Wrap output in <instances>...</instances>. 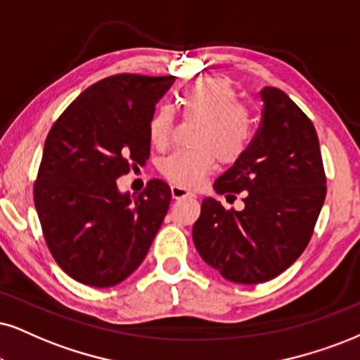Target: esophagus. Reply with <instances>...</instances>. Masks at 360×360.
Wrapping results in <instances>:
<instances>
[{"label":"esophagus","mask_w":360,"mask_h":360,"mask_svg":"<svg viewBox=\"0 0 360 360\" xmlns=\"http://www.w3.org/2000/svg\"><path fill=\"white\" fill-rule=\"evenodd\" d=\"M172 190V197L173 198H184V197H195L193 192H190V190L180 187V185H172L170 187Z\"/></svg>","instance_id":"34e87169"}]
</instances>
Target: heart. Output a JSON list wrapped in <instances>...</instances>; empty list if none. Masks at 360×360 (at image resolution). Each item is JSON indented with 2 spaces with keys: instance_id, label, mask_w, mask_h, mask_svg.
<instances>
[{
  "instance_id": "b5f03b06",
  "label": "heart",
  "mask_w": 360,
  "mask_h": 360,
  "mask_svg": "<svg viewBox=\"0 0 360 360\" xmlns=\"http://www.w3.org/2000/svg\"><path fill=\"white\" fill-rule=\"evenodd\" d=\"M176 101L185 117L202 120L195 136L198 148L176 150L162 160L160 170L173 184L195 188L214 170L217 157L224 163H233L242 157L250 141V120L233 88L220 78H200L190 83ZM172 108L158 106L148 123L152 145L163 148L172 139Z\"/></svg>"
}]
</instances>
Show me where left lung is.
Returning a JSON list of instances; mask_svg holds the SVG:
<instances>
[{
  "label": "left lung",
  "mask_w": 360,
  "mask_h": 360,
  "mask_svg": "<svg viewBox=\"0 0 360 360\" xmlns=\"http://www.w3.org/2000/svg\"><path fill=\"white\" fill-rule=\"evenodd\" d=\"M260 100L255 139L214 184L220 195L245 192V208L225 210L203 198L192 229L202 259L227 281L248 285L277 277L299 259L326 200L312 122L278 88L265 86Z\"/></svg>",
  "instance_id": "left-lung-1"
}]
</instances>
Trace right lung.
Segmentation results:
<instances>
[{
    "label": "right lung",
    "mask_w": 360,
    "mask_h": 360,
    "mask_svg": "<svg viewBox=\"0 0 360 360\" xmlns=\"http://www.w3.org/2000/svg\"><path fill=\"white\" fill-rule=\"evenodd\" d=\"M175 77L115 75L86 88L48 133L34 181L56 264L90 287H113L143 262L172 200L165 181L140 195L117 179L150 157L148 123Z\"/></svg>",
    "instance_id": "right-lung-1"
}]
</instances>
